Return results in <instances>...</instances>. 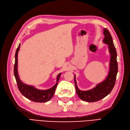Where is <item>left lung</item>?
Here are the masks:
<instances>
[{
  "label": "left lung",
  "instance_id": "1",
  "mask_svg": "<svg viewBox=\"0 0 130 130\" xmlns=\"http://www.w3.org/2000/svg\"><path fill=\"white\" fill-rule=\"evenodd\" d=\"M103 34L105 37L103 42L105 44H107L110 54L109 71L105 79L98 84L95 87L92 89L87 90H81L77 87L76 75H74L75 86L78 97L80 99L89 103L100 100L107 96L112 91L116 80L118 73L116 49L114 45L111 35L107 29H104Z\"/></svg>",
  "mask_w": 130,
  "mask_h": 130
}]
</instances>
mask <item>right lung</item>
Returning <instances> with one entry per match:
<instances>
[{
	"label": "right lung",
	"instance_id": "right-lung-1",
	"mask_svg": "<svg viewBox=\"0 0 130 130\" xmlns=\"http://www.w3.org/2000/svg\"><path fill=\"white\" fill-rule=\"evenodd\" d=\"M20 47L21 44H19L15 54V63L14 67V75L19 91L23 96L30 100L36 103H46L49 101L54 96L62 73L57 75L56 84L52 88L48 89H39L33 86L23 83L19 78L18 72V54Z\"/></svg>",
	"mask_w": 130,
	"mask_h": 130
}]
</instances>
